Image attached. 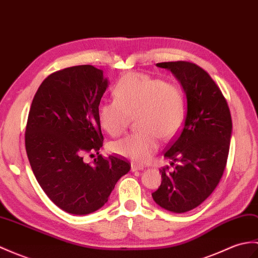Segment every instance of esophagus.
I'll return each instance as SVG.
<instances>
[{
    "label": "esophagus",
    "instance_id": "1",
    "mask_svg": "<svg viewBox=\"0 0 258 258\" xmlns=\"http://www.w3.org/2000/svg\"><path fill=\"white\" fill-rule=\"evenodd\" d=\"M143 169H144V166L137 165V164H132L131 165V170L132 171H137V170H143Z\"/></svg>",
    "mask_w": 258,
    "mask_h": 258
}]
</instances>
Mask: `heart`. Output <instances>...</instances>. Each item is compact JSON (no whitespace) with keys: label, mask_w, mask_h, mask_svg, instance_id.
<instances>
[{"label":"heart","mask_w":258,"mask_h":258,"mask_svg":"<svg viewBox=\"0 0 258 258\" xmlns=\"http://www.w3.org/2000/svg\"><path fill=\"white\" fill-rule=\"evenodd\" d=\"M114 100L99 106L98 118L107 134L116 137L126 131L136 116V133L111 144V151L136 163H146L163 140L180 131L185 100L180 86L140 73L122 76L113 88Z\"/></svg>","instance_id":"obj_1"}]
</instances>
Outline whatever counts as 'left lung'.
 I'll return each instance as SVG.
<instances>
[{"instance_id":"1","label":"left lung","mask_w":258,"mask_h":258,"mask_svg":"<svg viewBox=\"0 0 258 258\" xmlns=\"http://www.w3.org/2000/svg\"><path fill=\"white\" fill-rule=\"evenodd\" d=\"M157 66L169 69L180 81L187 95V114L164 152L173 168L160 169L161 183L152 196L161 208L183 213L200 206L222 178L232 118L222 91L205 69L182 60Z\"/></svg>"}]
</instances>
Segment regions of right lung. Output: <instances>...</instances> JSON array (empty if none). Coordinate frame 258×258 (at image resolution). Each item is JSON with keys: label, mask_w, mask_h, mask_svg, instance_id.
<instances>
[{"label": "right lung", "mask_w": 258, "mask_h": 258, "mask_svg": "<svg viewBox=\"0 0 258 258\" xmlns=\"http://www.w3.org/2000/svg\"><path fill=\"white\" fill-rule=\"evenodd\" d=\"M107 80L91 64L58 70L41 82L25 131L32 170L48 198L71 214H89L104 206L115 183L131 169L127 159L103 157L98 118ZM97 152L93 164L83 155Z\"/></svg>", "instance_id": "right-lung-1"}]
</instances>
